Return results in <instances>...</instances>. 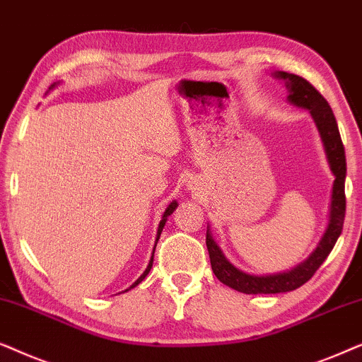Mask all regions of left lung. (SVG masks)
Returning a JSON list of instances; mask_svg holds the SVG:
<instances>
[{"instance_id": "8db88e82", "label": "left lung", "mask_w": 362, "mask_h": 362, "mask_svg": "<svg viewBox=\"0 0 362 362\" xmlns=\"http://www.w3.org/2000/svg\"><path fill=\"white\" fill-rule=\"evenodd\" d=\"M273 76L276 79L285 81L288 89V103L296 105V107L306 109L311 114L317 132H320L322 147H325L326 160L329 163L332 175H334V182H332L329 214H327L325 233H322V237L310 257L303 259L301 263H298L291 269H286V272L273 274H252L242 272V269L228 262V258L225 257L221 248L211 237L210 226H206V248H209L211 269H214L215 276L223 285L233 288L240 293H245V295H274V293L293 291L305 285L327 258L331 250L334 248L341 231H343L346 214V156L338 124H336V117L332 114L329 104L303 77L285 71L273 72Z\"/></svg>"}]
</instances>
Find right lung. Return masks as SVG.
<instances>
[{
	"mask_svg": "<svg viewBox=\"0 0 362 362\" xmlns=\"http://www.w3.org/2000/svg\"><path fill=\"white\" fill-rule=\"evenodd\" d=\"M56 86H57V83H54V84H52V86H51V88H49V90H51V89H54V88H56ZM177 206H178V204H177V202H175V200H172V202H170V204H168V206H167V209H165V211H163V215H162V220H160V223H158V228H157V237H156V245H153V250H152V257H151V259H148V264H147L146 272H144V273L141 274V276H139V278L136 279V281H134V283H132V285H131V288H127V290H125V291H129V290H132V288H136V286L139 285V283H141V281H142V279L147 276V274H148V272H151V268H152V263H153V253H156V247H157V242H158V238H160V233H162L163 226H165V223H167V218H168V216H170V215L173 214V211H175V209H177Z\"/></svg>",
	"mask_w": 362,
	"mask_h": 362,
	"instance_id": "right-lung-1",
	"label": "right lung"
}]
</instances>
